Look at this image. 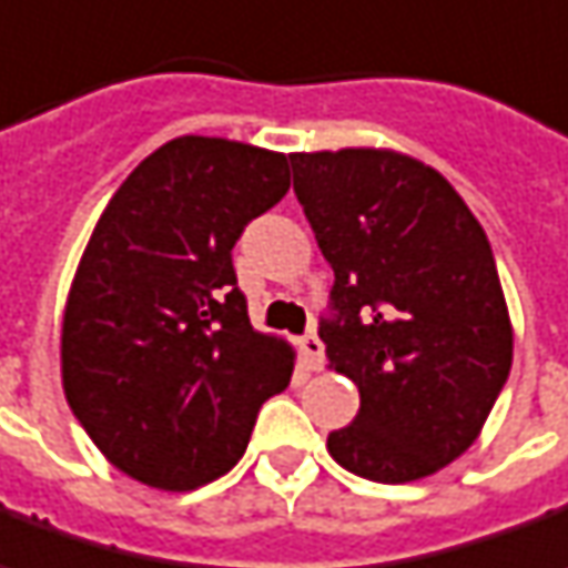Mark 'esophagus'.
<instances>
[{
    "mask_svg": "<svg viewBox=\"0 0 568 568\" xmlns=\"http://www.w3.org/2000/svg\"><path fill=\"white\" fill-rule=\"evenodd\" d=\"M298 351L301 357H304V366L307 369H323V361H326V354H323V342L316 338V335H304V338H298Z\"/></svg>",
    "mask_w": 568,
    "mask_h": 568,
    "instance_id": "1",
    "label": "esophagus"
}]
</instances>
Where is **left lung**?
<instances>
[{
  "instance_id": "8db88e82",
  "label": "left lung",
  "mask_w": 568,
  "mask_h": 568,
  "mask_svg": "<svg viewBox=\"0 0 568 568\" xmlns=\"http://www.w3.org/2000/svg\"><path fill=\"white\" fill-rule=\"evenodd\" d=\"M295 195L335 273L329 369L361 410L329 454L385 485L426 478L478 438L513 364L481 223L442 173L395 149L295 152Z\"/></svg>"
}]
</instances>
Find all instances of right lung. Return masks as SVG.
Returning a JSON list of instances; mask_svg holds the SVG:
<instances>
[{
  "label": "right lung",
  "instance_id": "1",
  "mask_svg": "<svg viewBox=\"0 0 568 568\" xmlns=\"http://www.w3.org/2000/svg\"><path fill=\"white\" fill-rule=\"evenodd\" d=\"M288 192V158L176 136L123 180L77 264L61 320V385L111 466L192 491L245 454L295 348L257 333L235 285L245 223Z\"/></svg>",
  "mask_w": 568,
  "mask_h": 568
}]
</instances>
